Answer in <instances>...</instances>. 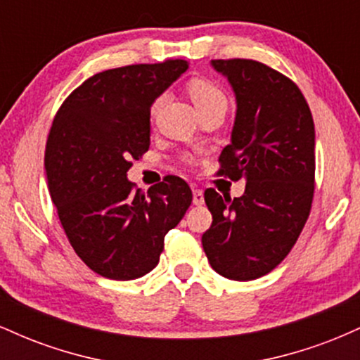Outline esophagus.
<instances>
[{
	"label": "esophagus",
	"instance_id": "esophagus-1",
	"mask_svg": "<svg viewBox=\"0 0 360 360\" xmlns=\"http://www.w3.org/2000/svg\"><path fill=\"white\" fill-rule=\"evenodd\" d=\"M193 203L196 206L205 203V194H203V191H201V189H193Z\"/></svg>",
	"mask_w": 360,
	"mask_h": 360
}]
</instances>
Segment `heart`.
<instances>
[{
	"mask_svg": "<svg viewBox=\"0 0 360 360\" xmlns=\"http://www.w3.org/2000/svg\"><path fill=\"white\" fill-rule=\"evenodd\" d=\"M189 94H191V100L194 103V106H196V110L217 105V103H225L226 105L225 93H223L214 82L208 79H194L189 82ZM162 101H164V96L157 98L154 106H152V111H154V113Z\"/></svg>",
	"mask_w": 360,
	"mask_h": 360,
	"instance_id": "b5f03b06",
	"label": "heart"
}]
</instances>
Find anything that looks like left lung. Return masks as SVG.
<instances>
[{
  "label": "left lung",
  "instance_id": "8db88e82",
  "mask_svg": "<svg viewBox=\"0 0 360 360\" xmlns=\"http://www.w3.org/2000/svg\"><path fill=\"white\" fill-rule=\"evenodd\" d=\"M232 86L237 113L220 176L245 179L240 198L205 191L212 226L201 243L218 274L266 276L298 240L315 191V125L298 86L262 62L212 60Z\"/></svg>",
  "mask_w": 360,
  "mask_h": 360
}]
</instances>
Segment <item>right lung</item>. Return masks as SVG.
Listing matches in <instances>:
<instances>
[{
	"mask_svg": "<svg viewBox=\"0 0 360 360\" xmlns=\"http://www.w3.org/2000/svg\"><path fill=\"white\" fill-rule=\"evenodd\" d=\"M188 62L135 64L91 76L53 118L45 172L72 249L103 278L130 281L159 264L164 237L193 201L188 183L166 176L140 193L127 179L150 146V106Z\"/></svg>",
	"mask_w": 360,
	"mask_h": 360,
	"instance_id": "add662e5",
	"label": "right lung"
}]
</instances>
